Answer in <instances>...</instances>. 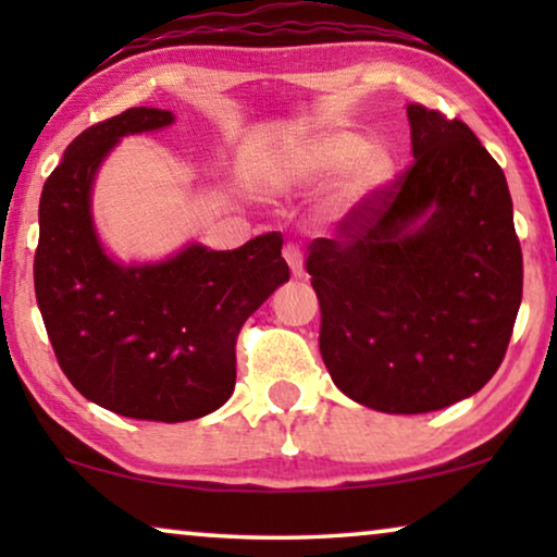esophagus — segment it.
<instances>
[{
    "label": "esophagus",
    "instance_id": "esophagus-1",
    "mask_svg": "<svg viewBox=\"0 0 557 557\" xmlns=\"http://www.w3.org/2000/svg\"><path fill=\"white\" fill-rule=\"evenodd\" d=\"M284 258H286L288 269H292L294 276H301V273H304V256H301V250H299V246H296V243H286Z\"/></svg>",
    "mask_w": 557,
    "mask_h": 557
}]
</instances>
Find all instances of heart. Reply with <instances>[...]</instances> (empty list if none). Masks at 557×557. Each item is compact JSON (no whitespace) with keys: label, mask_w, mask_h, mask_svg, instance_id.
<instances>
[{"label":"heart","mask_w":557,"mask_h":557,"mask_svg":"<svg viewBox=\"0 0 557 557\" xmlns=\"http://www.w3.org/2000/svg\"><path fill=\"white\" fill-rule=\"evenodd\" d=\"M347 163L350 166L337 187L339 200L347 205L360 202L362 197L375 193L393 174V159L387 149L380 144L364 147L360 134L337 128V132L317 134L286 162H281V177L286 182H314L339 172Z\"/></svg>","instance_id":"1"}]
</instances>
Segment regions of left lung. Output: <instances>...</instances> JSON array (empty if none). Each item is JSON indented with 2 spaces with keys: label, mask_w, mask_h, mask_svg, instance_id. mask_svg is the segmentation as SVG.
<instances>
[{
  "label": "left lung",
  "mask_w": 557,
  "mask_h": 557,
  "mask_svg": "<svg viewBox=\"0 0 557 557\" xmlns=\"http://www.w3.org/2000/svg\"><path fill=\"white\" fill-rule=\"evenodd\" d=\"M413 164L309 243L319 349L347 398L429 413L469 398L505 360L522 248L502 166L459 119L408 106Z\"/></svg>",
  "instance_id": "left-lung-1"
}]
</instances>
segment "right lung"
Masks as SVG:
<instances>
[{"label": "right lung", "mask_w": 557, "mask_h": 557, "mask_svg": "<svg viewBox=\"0 0 557 557\" xmlns=\"http://www.w3.org/2000/svg\"><path fill=\"white\" fill-rule=\"evenodd\" d=\"M172 121V111L141 106L75 136L42 187L35 250L37 307L65 377L96 406L162 423L231 398L240 326L288 281L281 233L235 250L189 243L162 263L106 256L90 218L96 170L121 136Z\"/></svg>", "instance_id": "right-lung-1"}]
</instances>
